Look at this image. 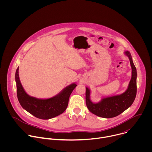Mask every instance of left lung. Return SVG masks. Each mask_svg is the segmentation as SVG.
Returning <instances> with one entry per match:
<instances>
[{"label":"left lung","instance_id":"obj_1","mask_svg":"<svg viewBox=\"0 0 152 152\" xmlns=\"http://www.w3.org/2000/svg\"><path fill=\"white\" fill-rule=\"evenodd\" d=\"M124 53L128 56L132 67V77L124 93L120 95L103 98L98 103H93L90 100V90L86 87V106L91 113L97 116L106 118L115 117L126 110L135 100L137 94V69L130 52L126 51Z\"/></svg>","mask_w":152,"mask_h":152}]
</instances>
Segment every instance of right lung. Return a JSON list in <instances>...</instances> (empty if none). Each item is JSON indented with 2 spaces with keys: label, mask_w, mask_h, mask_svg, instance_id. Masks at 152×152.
Segmentation results:
<instances>
[{
  "label": "right lung",
  "mask_w": 152,
  "mask_h": 152,
  "mask_svg": "<svg viewBox=\"0 0 152 152\" xmlns=\"http://www.w3.org/2000/svg\"><path fill=\"white\" fill-rule=\"evenodd\" d=\"M15 79L17 85V94L18 102L23 109L37 118L48 120L63 113L67 109L70 94L77 85L73 83L66 86L56 96L40 99L29 96L21 84L17 69Z\"/></svg>",
  "instance_id": "right-lung-1"
}]
</instances>
